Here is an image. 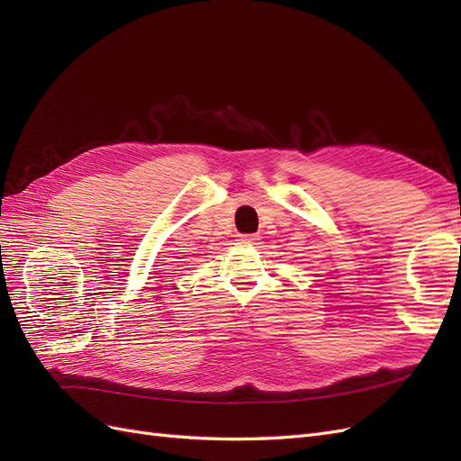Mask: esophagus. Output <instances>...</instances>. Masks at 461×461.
Wrapping results in <instances>:
<instances>
[{
    "instance_id": "34e87169",
    "label": "esophagus",
    "mask_w": 461,
    "mask_h": 461,
    "mask_svg": "<svg viewBox=\"0 0 461 461\" xmlns=\"http://www.w3.org/2000/svg\"><path fill=\"white\" fill-rule=\"evenodd\" d=\"M239 242L242 244H256L258 236L256 234H239Z\"/></svg>"
}]
</instances>
